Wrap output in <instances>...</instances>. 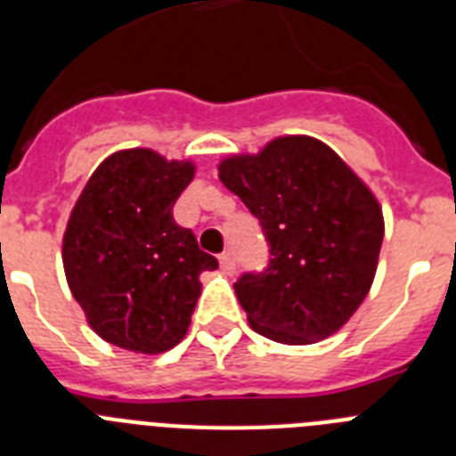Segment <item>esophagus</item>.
<instances>
[{"mask_svg": "<svg viewBox=\"0 0 456 456\" xmlns=\"http://www.w3.org/2000/svg\"><path fill=\"white\" fill-rule=\"evenodd\" d=\"M219 265H221V272L225 273V276H232L235 273V257L231 256V253H221L219 257Z\"/></svg>", "mask_w": 456, "mask_h": 456, "instance_id": "1", "label": "esophagus"}]
</instances>
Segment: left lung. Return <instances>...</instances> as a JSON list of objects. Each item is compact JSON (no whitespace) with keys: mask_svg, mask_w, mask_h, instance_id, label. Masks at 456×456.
I'll return each instance as SVG.
<instances>
[{"mask_svg":"<svg viewBox=\"0 0 456 456\" xmlns=\"http://www.w3.org/2000/svg\"><path fill=\"white\" fill-rule=\"evenodd\" d=\"M219 178L260 221L272 256L265 272L235 283L253 331L283 345L340 331L372 288L384 241L381 205L368 184L305 134L225 157Z\"/></svg>","mask_w":456,"mask_h":456,"instance_id":"obj_1","label":"left lung"}]
</instances>
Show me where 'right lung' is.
I'll list each match as a JSON object with an SVG mask.
<instances>
[{"label": "right lung", "mask_w": 456, "mask_h": 456, "mask_svg": "<svg viewBox=\"0 0 456 456\" xmlns=\"http://www.w3.org/2000/svg\"><path fill=\"white\" fill-rule=\"evenodd\" d=\"M193 173V162L151 148L118 151L93 171L72 208L63 269L86 322L109 345L162 354L191 324L199 276L219 267L173 219Z\"/></svg>", "instance_id": "obj_1"}]
</instances>
